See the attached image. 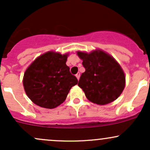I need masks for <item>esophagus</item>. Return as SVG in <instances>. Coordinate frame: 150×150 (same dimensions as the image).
Listing matches in <instances>:
<instances>
[{
	"label": "esophagus",
	"instance_id": "obj_1",
	"mask_svg": "<svg viewBox=\"0 0 150 150\" xmlns=\"http://www.w3.org/2000/svg\"><path fill=\"white\" fill-rule=\"evenodd\" d=\"M75 76H76L77 80H79V79H80V73H77L76 74V75H75Z\"/></svg>",
	"mask_w": 150,
	"mask_h": 150
}]
</instances>
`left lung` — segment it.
Here are the masks:
<instances>
[{
	"label": "left lung",
	"instance_id": "1",
	"mask_svg": "<svg viewBox=\"0 0 150 150\" xmlns=\"http://www.w3.org/2000/svg\"><path fill=\"white\" fill-rule=\"evenodd\" d=\"M77 53L85 68L78 86L84 91L87 99L99 105L116 100L125 85L124 72L118 62L101 50Z\"/></svg>",
	"mask_w": 150,
	"mask_h": 150
}]
</instances>
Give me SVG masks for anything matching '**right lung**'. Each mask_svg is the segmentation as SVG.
Wrapping results in <instances>:
<instances>
[{"instance_id":"obj_1","label":"right lung","mask_w":150,"mask_h":150,"mask_svg":"<svg viewBox=\"0 0 150 150\" xmlns=\"http://www.w3.org/2000/svg\"><path fill=\"white\" fill-rule=\"evenodd\" d=\"M68 56L49 51L36 58L26 70L24 88L34 104L46 108L57 107L77 85L78 80L66 65Z\"/></svg>"}]
</instances>
